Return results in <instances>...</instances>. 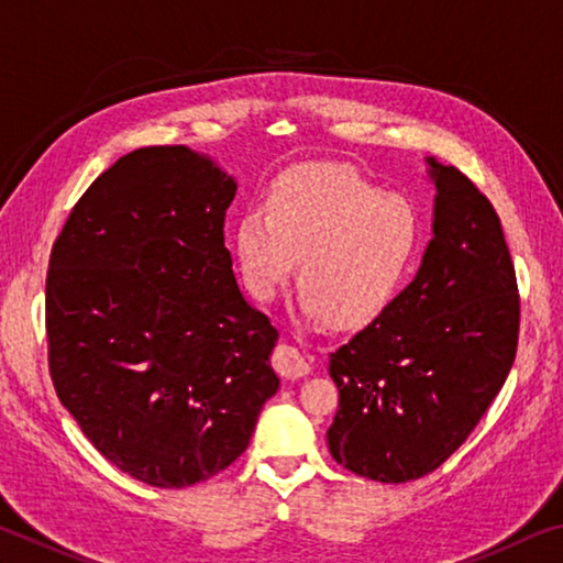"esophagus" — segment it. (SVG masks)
Listing matches in <instances>:
<instances>
[{"label":"esophagus","instance_id":"1","mask_svg":"<svg viewBox=\"0 0 563 563\" xmlns=\"http://www.w3.org/2000/svg\"><path fill=\"white\" fill-rule=\"evenodd\" d=\"M273 367H275V373L285 379H300L310 373L308 360L300 355L298 347H290V345H280L278 350H275Z\"/></svg>","mask_w":563,"mask_h":563}]
</instances>
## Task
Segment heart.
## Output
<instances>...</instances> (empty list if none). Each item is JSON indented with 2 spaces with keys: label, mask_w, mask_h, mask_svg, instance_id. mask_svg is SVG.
I'll return each instance as SVG.
<instances>
[{
  "label": "heart",
  "mask_w": 563,
  "mask_h": 563,
  "mask_svg": "<svg viewBox=\"0 0 563 563\" xmlns=\"http://www.w3.org/2000/svg\"><path fill=\"white\" fill-rule=\"evenodd\" d=\"M247 292L273 300L300 261L298 305L308 320L362 325L383 312L419 247V218L402 196L379 194L340 166L292 170L233 233Z\"/></svg>",
  "instance_id": "1"
}]
</instances>
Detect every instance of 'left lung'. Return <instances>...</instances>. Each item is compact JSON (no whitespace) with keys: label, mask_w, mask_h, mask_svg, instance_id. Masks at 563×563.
I'll return each mask as SVG.
<instances>
[{"label":"left lung","mask_w":563,"mask_h":563,"mask_svg":"<svg viewBox=\"0 0 563 563\" xmlns=\"http://www.w3.org/2000/svg\"><path fill=\"white\" fill-rule=\"evenodd\" d=\"M432 241L412 283L330 355L340 389L332 460L402 484L434 472L487 412L519 338V295L499 216L434 156Z\"/></svg>","instance_id":"left-lung-1"}]
</instances>
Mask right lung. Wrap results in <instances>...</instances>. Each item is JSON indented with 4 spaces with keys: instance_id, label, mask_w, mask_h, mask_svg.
Wrapping results in <instances>:
<instances>
[{
    "instance_id": "obj_1",
    "label": "right lung",
    "mask_w": 563,
    "mask_h": 563,
    "mask_svg": "<svg viewBox=\"0 0 563 563\" xmlns=\"http://www.w3.org/2000/svg\"><path fill=\"white\" fill-rule=\"evenodd\" d=\"M238 184L188 146H146L93 180L52 247L49 369L87 440L180 489L245 452L278 393V330L238 288L223 221Z\"/></svg>"
}]
</instances>
